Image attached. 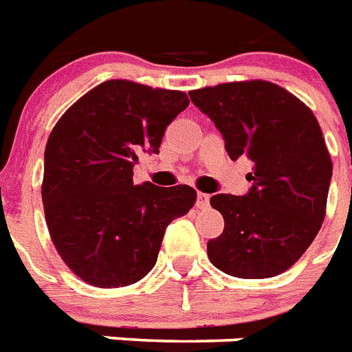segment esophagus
<instances>
[{"mask_svg": "<svg viewBox=\"0 0 352 352\" xmlns=\"http://www.w3.org/2000/svg\"><path fill=\"white\" fill-rule=\"evenodd\" d=\"M209 199H210L209 194L198 192V199H196V205H198L199 209H205V207H209Z\"/></svg>", "mask_w": 352, "mask_h": 352, "instance_id": "esophagus-1", "label": "esophagus"}]
</instances>
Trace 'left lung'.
Masks as SVG:
<instances>
[{"label":"left lung","instance_id":"1","mask_svg":"<svg viewBox=\"0 0 352 352\" xmlns=\"http://www.w3.org/2000/svg\"><path fill=\"white\" fill-rule=\"evenodd\" d=\"M214 122L230 160L254 163L245 196L216 194L225 220L207 243L210 263L247 280L276 276L296 263L325 218L333 162L318 120L276 83L232 81L189 92Z\"/></svg>","mask_w":352,"mask_h":352}]
</instances>
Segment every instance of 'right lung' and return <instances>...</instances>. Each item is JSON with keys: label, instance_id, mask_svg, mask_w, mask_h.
I'll return each instance as SVG.
<instances>
[{"label": "right lung", "instance_id": "right-lung-1", "mask_svg": "<svg viewBox=\"0 0 352 352\" xmlns=\"http://www.w3.org/2000/svg\"><path fill=\"white\" fill-rule=\"evenodd\" d=\"M189 107L182 91L109 80L58 120L45 147V220L61 260L94 287L147 276L167 225L196 201L189 185H134L140 153H160L165 129Z\"/></svg>", "mask_w": 352, "mask_h": 352}]
</instances>
